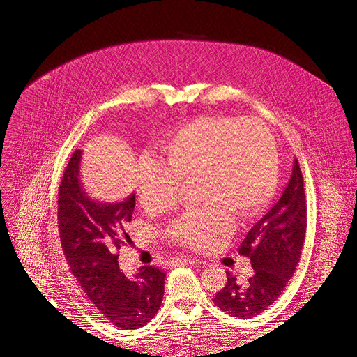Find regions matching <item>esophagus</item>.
Returning a JSON list of instances; mask_svg holds the SVG:
<instances>
[{
  "label": "esophagus",
  "instance_id": "34e87169",
  "mask_svg": "<svg viewBox=\"0 0 357 357\" xmlns=\"http://www.w3.org/2000/svg\"><path fill=\"white\" fill-rule=\"evenodd\" d=\"M190 264H197L195 259H190V257H174V259H171V265L172 266L190 265Z\"/></svg>",
  "mask_w": 357,
  "mask_h": 357
}]
</instances>
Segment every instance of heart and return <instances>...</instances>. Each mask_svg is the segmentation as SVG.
Here are the masks:
<instances>
[{
    "label": "heart",
    "mask_w": 357,
    "mask_h": 357,
    "mask_svg": "<svg viewBox=\"0 0 357 357\" xmlns=\"http://www.w3.org/2000/svg\"><path fill=\"white\" fill-rule=\"evenodd\" d=\"M164 162L142 156L137 193L149 211L174 204L180 181L198 180L202 207L168 226V235L190 248H207L234 228L232 213L252 218L271 199L278 178V153L271 131L257 119L202 116L168 137Z\"/></svg>",
    "instance_id": "1"
}]
</instances>
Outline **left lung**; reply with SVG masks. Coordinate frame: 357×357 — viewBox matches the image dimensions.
I'll list each match as a JSON object with an SVG mask.
<instances>
[{"mask_svg": "<svg viewBox=\"0 0 357 357\" xmlns=\"http://www.w3.org/2000/svg\"><path fill=\"white\" fill-rule=\"evenodd\" d=\"M307 232V202L304 177L298 164L284 192L274 207L253 225L238 253L250 257L255 274L240 282L226 271V284L214 296V304L238 319L264 312L282 295L301 259Z\"/></svg>", "mask_w": 357, "mask_h": 357, "instance_id": "left-lung-1", "label": "left lung"}]
</instances>
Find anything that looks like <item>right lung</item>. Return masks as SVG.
Returning a JSON list of instances; mask_svg holds the SVG:
<instances>
[{
  "label": "right lung",
  "instance_id": "obj_1",
  "mask_svg": "<svg viewBox=\"0 0 357 357\" xmlns=\"http://www.w3.org/2000/svg\"><path fill=\"white\" fill-rule=\"evenodd\" d=\"M82 150H75L63 172L58 198V228L63 255L74 278L101 314L122 329H138L152 320L164 298L165 273L142 266L126 277L117 250L131 241L135 193L121 202L88 195L80 180Z\"/></svg>",
  "mask_w": 357,
  "mask_h": 357
}]
</instances>
